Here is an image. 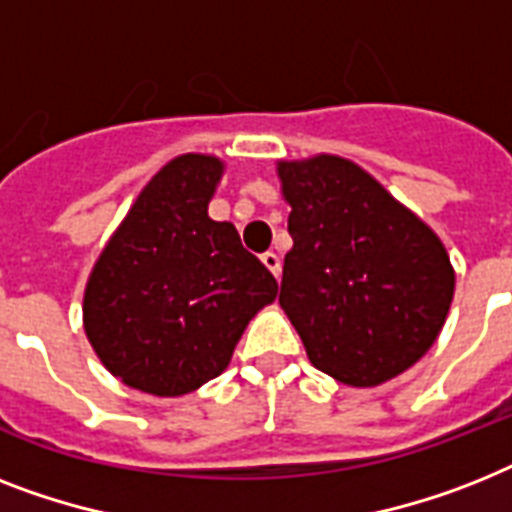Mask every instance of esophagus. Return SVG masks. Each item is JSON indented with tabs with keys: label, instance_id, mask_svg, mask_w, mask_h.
Masks as SVG:
<instances>
[{
	"label": "esophagus",
	"instance_id": "34e87169",
	"mask_svg": "<svg viewBox=\"0 0 512 512\" xmlns=\"http://www.w3.org/2000/svg\"><path fill=\"white\" fill-rule=\"evenodd\" d=\"M260 260H263V265L273 273V276H281V257H278L276 252H265V255H260Z\"/></svg>",
	"mask_w": 512,
	"mask_h": 512
}]
</instances>
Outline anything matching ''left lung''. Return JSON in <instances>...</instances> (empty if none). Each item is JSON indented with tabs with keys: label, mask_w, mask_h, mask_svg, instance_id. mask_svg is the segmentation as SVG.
<instances>
[{
	"label": "left lung",
	"mask_w": 512,
	"mask_h": 512,
	"mask_svg": "<svg viewBox=\"0 0 512 512\" xmlns=\"http://www.w3.org/2000/svg\"><path fill=\"white\" fill-rule=\"evenodd\" d=\"M276 173L294 242L278 305L310 363L357 389L405 373L450 313L442 239L352 160H281Z\"/></svg>",
	"instance_id": "obj_1"
}]
</instances>
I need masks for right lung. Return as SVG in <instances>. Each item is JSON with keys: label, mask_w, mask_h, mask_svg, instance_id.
I'll use <instances>...</instances> for the list:
<instances>
[{"label": "right lung", "mask_w": 512, "mask_h": 512, "mask_svg": "<svg viewBox=\"0 0 512 512\" xmlns=\"http://www.w3.org/2000/svg\"><path fill=\"white\" fill-rule=\"evenodd\" d=\"M215 155L157 170L91 268L83 331L123 384L155 397L197 392L231 363L247 323L278 294L234 223L207 205L223 178Z\"/></svg>", "instance_id": "add662e5"}]
</instances>
